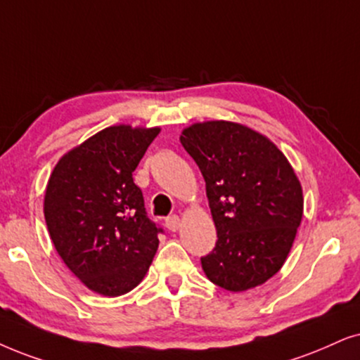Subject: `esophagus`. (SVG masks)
<instances>
[{
    "label": "esophagus",
    "mask_w": 360,
    "mask_h": 360,
    "mask_svg": "<svg viewBox=\"0 0 360 360\" xmlns=\"http://www.w3.org/2000/svg\"><path fill=\"white\" fill-rule=\"evenodd\" d=\"M179 224H181L179 216H169L166 219V227L169 231H177V229H179Z\"/></svg>",
    "instance_id": "esophagus-1"
}]
</instances>
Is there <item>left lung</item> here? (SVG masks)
I'll return each mask as SVG.
<instances>
[{
    "mask_svg": "<svg viewBox=\"0 0 360 360\" xmlns=\"http://www.w3.org/2000/svg\"><path fill=\"white\" fill-rule=\"evenodd\" d=\"M181 144L202 172L217 243L204 274L233 292L271 279L288 259L304 199L288 158L272 141L231 121L195 122Z\"/></svg>",
    "mask_w": 360,
    "mask_h": 360,
    "instance_id": "8db88e82",
    "label": "left lung"
}]
</instances>
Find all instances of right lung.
<instances>
[{
  "instance_id": "1",
  "label": "right lung",
  "mask_w": 360,
  "mask_h": 360,
  "mask_svg": "<svg viewBox=\"0 0 360 360\" xmlns=\"http://www.w3.org/2000/svg\"><path fill=\"white\" fill-rule=\"evenodd\" d=\"M159 127L111 126L68 151L49 176L44 219L70 271L94 292L116 297L143 281L162 233L133 181Z\"/></svg>"
}]
</instances>
